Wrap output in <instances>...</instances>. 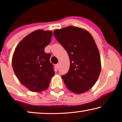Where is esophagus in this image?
Returning a JSON list of instances; mask_svg holds the SVG:
<instances>
[{"mask_svg": "<svg viewBox=\"0 0 122 122\" xmlns=\"http://www.w3.org/2000/svg\"><path fill=\"white\" fill-rule=\"evenodd\" d=\"M56 69H59V63H58V64H56Z\"/></svg>", "mask_w": 122, "mask_h": 122, "instance_id": "obj_1", "label": "esophagus"}]
</instances>
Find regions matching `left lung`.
Wrapping results in <instances>:
<instances>
[{
    "label": "left lung",
    "instance_id": "left-lung-1",
    "mask_svg": "<svg viewBox=\"0 0 122 122\" xmlns=\"http://www.w3.org/2000/svg\"><path fill=\"white\" fill-rule=\"evenodd\" d=\"M54 35L70 59L68 72L61 76L66 86L76 94L89 91L101 71V56L93 36L88 31L74 26L56 29Z\"/></svg>",
    "mask_w": 122,
    "mask_h": 122
}]
</instances>
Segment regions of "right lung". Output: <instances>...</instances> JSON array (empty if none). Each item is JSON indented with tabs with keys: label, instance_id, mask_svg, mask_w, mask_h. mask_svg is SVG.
<instances>
[{
	"label": "right lung",
	"instance_id": "1",
	"mask_svg": "<svg viewBox=\"0 0 122 122\" xmlns=\"http://www.w3.org/2000/svg\"><path fill=\"white\" fill-rule=\"evenodd\" d=\"M52 31L36 30L20 41L12 58L15 76L23 86L33 92H40L48 88L54 76L50 62L51 54L44 48L51 43Z\"/></svg>",
	"mask_w": 122,
	"mask_h": 122
}]
</instances>
